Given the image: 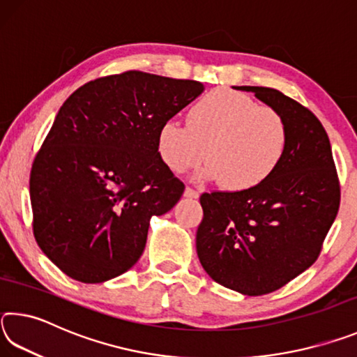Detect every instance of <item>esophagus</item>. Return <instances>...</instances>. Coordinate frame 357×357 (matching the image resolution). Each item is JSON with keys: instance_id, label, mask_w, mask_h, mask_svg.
<instances>
[{"instance_id": "1", "label": "esophagus", "mask_w": 357, "mask_h": 357, "mask_svg": "<svg viewBox=\"0 0 357 357\" xmlns=\"http://www.w3.org/2000/svg\"><path fill=\"white\" fill-rule=\"evenodd\" d=\"M184 195H185L187 198H198V195H200V192L195 190V189H192V187H185Z\"/></svg>"}]
</instances>
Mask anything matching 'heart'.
<instances>
[{
    "label": "heart",
    "instance_id": "1",
    "mask_svg": "<svg viewBox=\"0 0 357 357\" xmlns=\"http://www.w3.org/2000/svg\"><path fill=\"white\" fill-rule=\"evenodd\" d=\"M287 146L288 126L279 112L227 88L195 102L187 126L168 119L157 134V151L172 172L184 173L206 157L202 176L236 192L255 189L273 176Z\"/></svg>",
    "mask_w": 357,
    "mask_h": 357
}]
</instances>
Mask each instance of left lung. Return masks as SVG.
<instances>
[{
	"instance_id": "obj_1",
	"label": "left lung",
	"mask_w": 357,
	"mask_h": 357,
	"mask_svg": "<svg viewBox=\"0 0 357 357\" xmlns=\"http://www.w3.org/2000/svg\"><path fill=\"white\" fill-rule=\"evenodd\" d=\"M238 89L255 93L287 121V153L255 189L203 193L197 253L214 282L261 296L317 261L340 206V183L328 134L309 108L273 88Z\"/></svg>"
}]
</instances>
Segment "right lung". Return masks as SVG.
<instances>
[{
    "mask_svg": "<svg viewBox=\"0 0 357 357\" xmlns=\"http://www.w3.org/2000/svg\"><path fill=\"white\" fill-rule=\"evenodd\" d=\"M202 91L195 80L128 70L66 99L29 174L36 243L66 275L102 283L138 261L149 219L185 189L157 134Z\"/></svg>",
    "mask_w": 357,
    "mask_h": 357,
    "instance_id": "obj_1",
    "label": "right lung"
}]
</instances>
